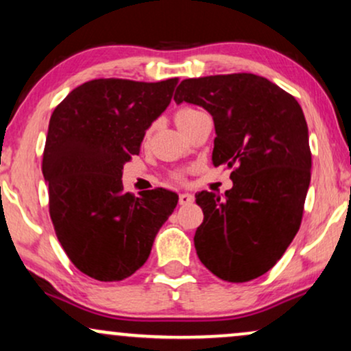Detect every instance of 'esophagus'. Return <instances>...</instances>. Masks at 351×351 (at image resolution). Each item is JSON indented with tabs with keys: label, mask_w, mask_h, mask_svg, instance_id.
Here are the masks:
<instances>
[{
	"label": "esophagus",
	"mask_w": 351,
	"mask_h": 351,
	"mask_svg": "<svg viewBox=\"0 0 351 351\" xmlns=\"http://www.w3.org/2000/svg\"><path fill=\"white\" fill-rule=\"evenodd\" d=\"M195 201V196L189 193H180V204H191Z\"/></svg>",
	"instance_id": "obj_1"
}]
</instances>
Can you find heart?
Returning a JSON list of instances; mask_svg holds the SVG:
<instances>
[{
	"mask_svg": "<svg viewBox=\"0 0 351 351\" xmlns=\"http://www.w3.org/2000/svg\"><path fill=\"white\" fill-rule=\"evenodd\" d=\"M198 112H199V110H196V108H191V107H183V108H180V110L175 114V122H176V125H178V127H181V125L186 122L188 119H191V117L195 115V114H198ZM175 180H176V181H183V180H184L183 173H175Z\"/></svg>",
	"mask_w": 351,
	"mask_h": 351,
	"instance_id": "1",
	"label": "heart"
}]
</instances>
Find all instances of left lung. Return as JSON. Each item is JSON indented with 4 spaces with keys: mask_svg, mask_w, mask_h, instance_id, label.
<instances>
[{
    "mask_svg": "<svg viewBox=\"0 0 351 351\" xmlns=\"http://www.w3.org/2000/svg\"><path fill=\"white\" fill-rule=\"evenodd\" d=\"M175 102L213 115V165L231 168L232 188L224 196L196 195L204 215L196 254L219 279H256L284 256L302 223L312 168L302 107L284 88L247 72L184 79Z\"/></svg>",
    "mask_w": 351,
    "mask_h": 351,
    "instance_id": "obj_1",
    "label": "left lung"
}]
</instances>
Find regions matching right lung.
Here are the masks:
<instances>
[{"label":"right lung","instance_id":"right-lung-1","mask_svg":"<svg viewBox=\"0 0 351 351\" xmlns=\"http://www.w3.org/2000/svg\"><path fill=\"white\" fill-rule=\"evenodd\" d=\"M178 79H94L52 112L43 175L56 236L71 263L102 282L130 277L147 263L156 232L178 203L165 188L135 198L123 191V165L171 102Z\"/></svg>","mask_w":351,"mask_h":351}]
</instances>
